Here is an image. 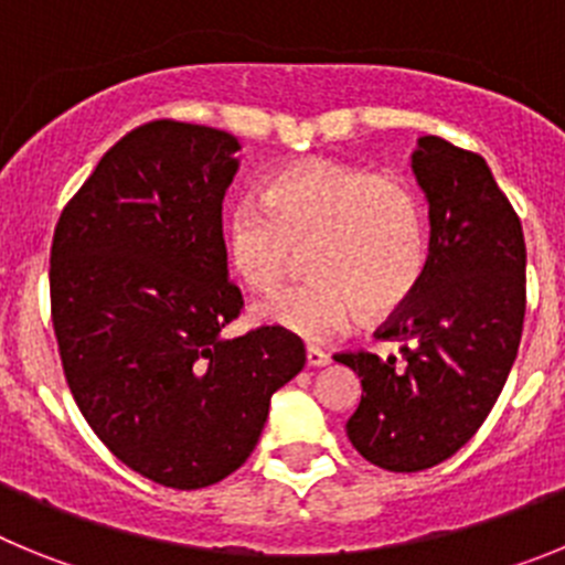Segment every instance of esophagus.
Here are the masks:
<instances>
[{
	"label": "esophagus",
	"mask_w": 565,
	"mask_h": 565,
	"mask_svg": "<svg viewBox=\"0 0 565 565\" xmlns=\"http://www.w3.org/2000/svg\"><path fill=\"white\" fill-rule=\"evenodd\" d=\"M306 364L308 367H326V364H331V356L326 351H319V348H308Z\"/></svg>",
	"instance_id": "1"
}]
</instances>
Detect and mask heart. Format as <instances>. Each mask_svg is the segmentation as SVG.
Returning <instances> with one entry per match:
<instances>
[{
  "label": "heart",
  "mask_w": 565,
  "mask_h": 565,
  "mask_svg": "<svg viewBox=\"0 0 565 565\" xmlns=\"http://www.w3.org/2000/svg\"><path fill=\"white\" fill-rule=\"evenodd\" d=\"M306 248L313 279L259 302L257 322L328 342L367 311L391 317L418 291L430 259L422 194L402 174L302 161L268 174L259 201L239 198L223 217V259L248 291H274Z\"/></svg>",
  "instance_id": "b5f03b06"
}]
</instances>
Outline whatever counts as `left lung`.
<instances>
[{"label": "left lung", "instance_id": "8db88e82", "mask_svg": "<svg viewBox=\"0 0 565 565\" xmlns=\"http://www.w3.org/2000/svg\"><path fill=\"white\" fill-rule=\"evenodd\" d=\"M413 172L430 203L422 286L376 331L398 356L337 353L362 379L344 430L359 456L418 472L456 456L501 396L526 313V243L481 154L418 138Z\"/></svg>", "mask_w": 565, "mask_h": 565}]
</instances>
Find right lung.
<instances>
[{"mask_svg": "<svg viewBox=\"0 0 565 565\" xmlns=\"http://www.w3.org/2000/svg\"><path fill=\"white\" fill-rule=\"evenodd\" d=\"M237 138L149 121L115 143L58 217L50 308L78 411L118 461L172 489L243 467L274 393L306 367L277 328L226 339L243 294L223 259Z\"/></svg>", "mask_w": 565, "mask_h": 565, "instance_id": "add662e5", "label": "right lung"}]
</instances>
